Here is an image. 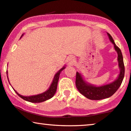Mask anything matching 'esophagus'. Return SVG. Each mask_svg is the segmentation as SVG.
Segmentation results:
<instances>
[{
  "label": "esophagus",
  "instance_id": "esophagus-1",
  "mask_svg": "<svg viewBox=\"0 0 131 131\" xmlns=\"http://www.w3.org/2000/svg\"><path fill=\"white\" fill-rule=\"evenodd\" d=\"M75 62V59L73 57H70L68 60V64L69 65H72Z\"/></svg>",
  "mask_w": 131,
  "mask_h": 131
}]
</instances>
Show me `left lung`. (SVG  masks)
Listing matches in <instances>:
<instances>
[{
    "mask_svg": "<svg viewBox=\"0 0 131 131\" xmlns=\"http://www.w3.org/2000/svg\"><path fill=\"white\" fill-rule=\"evenodd\" d=\"M110 41L114 44V48L118 54L117 60L118 67L120 69L118 78L113 83L104 85L102 86L96 87L90 84L87 83L83 80L81 75L78 72L76 73L75 84L76 87L80 93L91 100H100V99L108 98L114 94L122 83L125 75V66L121 50L115 43L112 36L107 33Z\"/></svg>",
    "mask_w": 131,
    "mask_h": 131,
    "instance_id": "8db88e82",
    "label": "left lung"
}]
</instances>
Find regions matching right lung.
I'll use <instances>...</instances> for the list:
<instances>
[{
    "label": "right lung",
    "instance_id": "1",
    "mask_svg": "<svg viewBox=\"0 0 131 131\" xmlns=\"http://www.w3.org/2000/svg\"><path fill=\"white\" fill-rule=\"evenodd\" d=\"M64 68H65V67H63L62 69H60V70L55 74L54 77V79L53 80V82H52L51 86H50L49 89H48L47 91H45L42 93L39 94V95H37L30 96H22L20 95V94H18L14 89H13L19 96L21 97L22 99H23L24 100L28 101V102H33V103H39V102H43V101H45L48 100V99L51 98V97L54 95L57 90V83H58L59 75H60L61 71L63 70ZM6 74L8 75V72H6ZM7 77H8V76H7Z\"/></svg>",
    "mask_w": 131,
    "mask_h": 131
}]
</instances>
